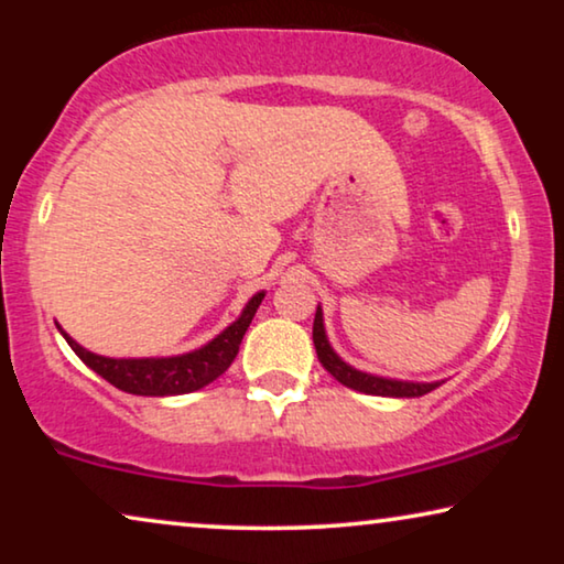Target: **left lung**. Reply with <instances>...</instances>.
Wrapping results in <instances>:
<instances>
[{"instance_id":"8db88e82","label":"left lung","mask_w":564,"mask_h":564,"mask_svg":"<svg viewBox=\"0 0 564 564\" xmlns=\"http://www.w3.org/2000/svg\"><path fill=\"white\" fill-rule=\"evenodd\" d=\"M313 344L315 351H318L321 365L328 369L330 375L336 377L338 382L346 384V388L367 392V395H382V398H421L426 392L436 390L442 382H403V380H388V377H377V375H367L359 372L346 365V361L338 357V354L330 349L328 338H326V328H323V311L318 305L315 311V321H313Z\"/></svg>"}]
</instances>
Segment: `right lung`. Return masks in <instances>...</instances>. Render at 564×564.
Returning <instances> with one entry per match:
<instances>
[{"label":"right lung","instance_id":"obj_1","mask_svg":"<svg viewBox=\"0 0 564 564\" xmlns=\"http://www.w3.org/2000/svg\"><path fill=\"white\" fill-rule=\"evenodd\" d=\"M264 300V292H257L249 303H246L243 313L238 321L205 344L203 349H195L189 354H180V357H159V359H112L91 354L74 341L66 330H58L72 346L76 357H79L89 369H95L99 377L130 395H149V398H164V395H184V392H195L205 384L226 372L230 361L236 359L238 346L249 323L257 315V307Z\"/></svg>","mask_w":564,"mask_h":564}]
</instances>
